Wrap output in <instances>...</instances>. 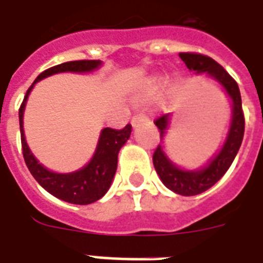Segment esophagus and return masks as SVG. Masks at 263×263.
Listing matches in <instances>:
<instances>
[{"mask_svg": "<svg viewBox=\"0 0 263 263\" xmlns=\"http://www.w3.org/2000/svg\"><path fill=\"white\" fill-rule=\"evenodd\" d=\"M147 120L148 119L145 118V116L136 115V116H133V119H132V126H133V127H137L139 124L144 123V122H147Z\"/></svg>", "mask_w": 263, "mask_h": 263, "instance_id": "34e87169", "label": "esophagus"}]
</instances>
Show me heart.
Wrapping results in <instances>:
<instances>
[{
	"label": "heart",
	"instance_id": "obj_1",
	"mask_svg": "<svg viewBox=\"0 0 263 263\" xmlns=\"http://www.w3.org/2000/svg\"><path fill=\"white\" fill-rule=\"evenodd\" d=\"M176 86L177 80L175 78L166 79L163 76H154V78L147 79L141 84L139 90L133 94L132 100H133L134 104H147V102L153 101L163 87H165V92L169 96L175 91Z\"/></svg>",
	"mask_w": 263,
	"mask_h": 263
}]
</instances>
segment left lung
<instances>
[{
	"mask_svg": "<svg viewBox=\"0 0 263 263\" xmlns=\"http://www.w3.org/2000/svg\"><path fill=\"white\" fill-rule=\"evenodd\" d=\"M179 57L191 72H195V74H205L206 78L218 83L232 104L230 123L222 147L219 148V151L214 157L206 161V163L195 169L179 166L172 161V158L166 153L165 139L171 130L173 114H166L155 122L157 127L161 132V144L154 153V167L162 183L169 190L176 194L189 197V195L201 194L211 189L228 172L240 149L244 137V115H242L241 96L238 86L218 62L201 54L181 52Z\"/></svg>",
	"mask_w": 263,
	"mask_h": 263,
	"instance_id": "obj_1",
	"label": "left lung"
}]
</instances>
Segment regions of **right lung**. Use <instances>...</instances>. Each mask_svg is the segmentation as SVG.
<instances>
[{
    "instance_id": "obj_1",
    "label": "right lung",
    "mask_w": 263,
    "mask_h": 263,
    "mask_svg": "<svg viewBox=\"0 0 263 263\" xmlns=\"http://www.w3.org/2000/svg\"><path fill=\"white\" fill-rule=\"evenodd\" d=\"M101 66L102 61H72V62H65V64L57 65L54 68L47 69L45 72L37 76L34 83L27 90L25 100L19 109L22 149H23V158L29 171L44 190L69 204H92L106 194L115 177L120 148L130 139L132 126L127 124L122 130H114L109 127L102 129L91 159L78 171L59 173V172L49 171L48 167H45L34 157V154L31 153L26 141L25 129H23L25 108H26L27 98L30 96L33 87L35 86V83H39L43 79L49 78L52 74H58V73H92Z\"/></svg>"
}]
</instances>
